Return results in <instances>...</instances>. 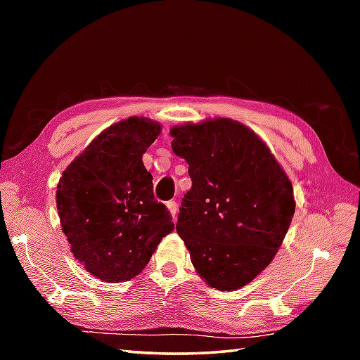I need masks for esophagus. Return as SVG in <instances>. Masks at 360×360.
I'll use <instances>...</instances> for the list:
<instances>
[{"instance_id":"obj_1","label":"esophagus","mask_w":360,"mask_h":360,"mask_svg":"<svg viewBox=\"0 0 360 360\" xmlns=\"http://www.w3.org/2000/svg\"><path fill=\"white\" fill-rule=\"evenodd\" d=\"M167 209L170 210L173 219H176V215H178V204H176V201H168L167 202Z\"/></svg>"}]
</instances>
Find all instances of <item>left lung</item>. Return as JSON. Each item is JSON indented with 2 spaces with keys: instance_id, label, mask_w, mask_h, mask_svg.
Segmentation results:
<instances>
[{
  "instance_id": "left-lung-1",
  "label": "left lung",
  "mask_w": 360,
  "mask_h": 360,
  "mask_svg": "<svg viewBox=\"0 0 360 360\" xmlns=\"http://www.w3.org/2000/svg\"><path fill=\"white\" fill-rule=\"evenodd\" d=\"M172 136L192 179L176 231L212 288H243L281 246L295 212L292 184L266 143L240 122L210 119L174 127Z\"/></svg>"
}]
</instances>
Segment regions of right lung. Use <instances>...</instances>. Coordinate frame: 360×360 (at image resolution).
I'll return each instance as SVG.
<instances>
[{"mask_svg":"<svg viewBox=\"0 0 360 360\" xmlns=\"http://www.w3.org/2000/svg\"><path fill=\"white\" fill-rule=\"evenodd\" d=\"M159 133L158 122L143 117L119 122L72 160L57 186L60 223L74 257L106 283L141 274L174 229L142 162Z\"/></svg>","mask_w":360,"mask_h":360,"instance_id":"1","label":"right lung"}]
</instances>
